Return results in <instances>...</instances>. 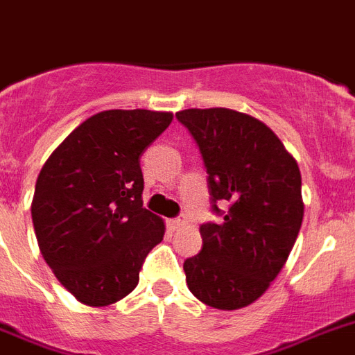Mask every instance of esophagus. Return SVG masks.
<instances>
[{"label": "esophagus", "instance_id": "obj_1", "mask_svg": "<svg viewBox=\"0 0 355 355\" xmlns=\"http://www.w3.org/2000/svg\"><path fill=\"white\" fill-rule=\"evenodd\" d=\"M184 225H187V219H184V216H180V218H175V219H168V228H171L172 232H178V230H181Z\"/></svg>", "mask_w": 355, "mask_h": 355}]
</instances>
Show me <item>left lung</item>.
Instances as JSON below:
<instances>
[{
    "label": "left lung",
    "instance_id": "left-lung-1",
    "mask_svg": "<svg viewBox=\"0 0 355 355\" xmlns=\"http://www.w3.org/2000/svg\"><path fill=\"white\" fill-rule=\"evenodd\" d=\"M175 118L198 143L212 212L221 216L199 227L203 248L183 263L187 285L214 309H243L265 294L297 239L304 210L300 166L248 114L189 108Z\"/></svg>",
    "mask_w": 355,
    "mask_h": 355
}]
</instances>
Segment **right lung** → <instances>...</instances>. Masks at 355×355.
<instances>
[{
	"instance_id": "obj_1",
	"label": "right lung",
	"mask_w": 355,
	"mask_h": 355,
	"mask_svg": "<svg viewBox=\"0 0 355 355\" xmlns=\"http://www.w3.org/2000/svg\"><path fill=\"white\" fill-rule=\"evenodd\" d=\"M171 121V112L105 110L41 168L31 209L37 245L79 303L107 306L130 294L163 239V219L143 209L139 157Z\"/></svg>"
}]
</instances>
